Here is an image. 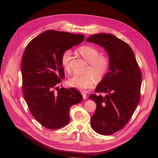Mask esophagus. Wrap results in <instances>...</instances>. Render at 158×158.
Instances as JSON below:
<instances>
[{"mask_svg":"<svg viewBox=\"0 0 158 158\" xmlns=\"http://www.w3.org/2000/svg\"><path fill=\"white\" fill-rule=\"evenodd\" d=\"M81 94H82L83 99H86V94L85 92H81Z\"/></svg>","mask_w":158,"mask_h":158,"instance_id":"1","label":"esophagus"}]
</instances>
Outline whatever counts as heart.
I'll return each mask as SVG.
<instances>
[{"label":"heart","mask_w":158,"mask_h":158,"mask_svg":"<svg viewBox=\"0 0 158 158\" xmlns=\"http://www.w3.org/2000/svg\"><path fill=\"white\" fill-rule=\"evenodd\" d=\"M77 52L89 63L87 70V72L89 73L83 75H74L68 80V84L80 90H85L92 87L94 79L98 81L104 77L109 68V59L105 55H99V51L89 45L80 47ZM71 58L72 52L69 50L64 51L61 56V66L67 72L70 71Z\"/></svg>","instance_id":"b5f03b06"}]
</instances>
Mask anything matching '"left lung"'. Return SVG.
Segmentation results:
<instances>
[{
    "label": "left lung",
    "instance_id": "left-lung-1",
    "mask_svg": "<svg viewBox=\"0 0 158 158\" xmlns=\"http://www.w3.org/2000/svg\"><path fill=\"white\" fill-rule=\"evenodd\" d=\"M86 41L103 47L108 55V72L97 86V94L89 98L97 103L90 120L92 129L111 135L123 128L135 111L140 100L141 72L131 47L114 35L97 33Z\"/></svg>",
    "mask_w": 158,
    "mask_h": 158
}]
</instances>
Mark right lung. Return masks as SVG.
I'll list each match as a JSON object with an SVG mask.
<instances>
[{"label": "right lung", "mask_w": 158, "mask_h": 158, "mask_svg": "<svg viewBox=\"0 0 158 158\" xmlns=\"http://www.w3.org/2000/svg\"><path fill=\"white\" fill-rule=\"evenodd\" d=\"M85 35L47 30L27 45L21 62L24 99L35 118L50 130L61 128L70 121L69 110L83 96L73 88H58L64 79L63 53L83 42Z\"/></svg>", "instance_id": "add662e5"}]
</instances>
